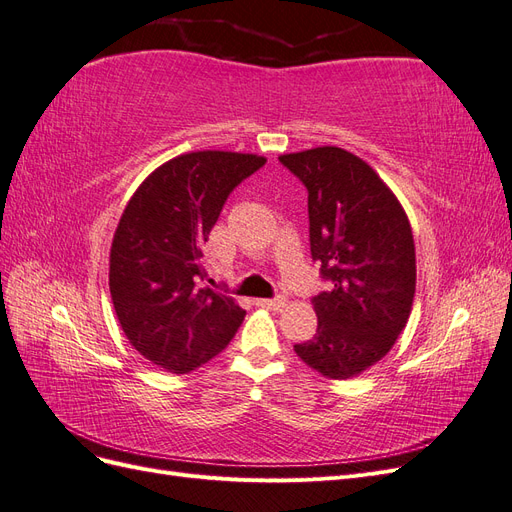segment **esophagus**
I'll list each match as a JSON object with an SVG mask.
<instances>
[{"instance_id":"obj_1","label":"esophagus","mask_w":512,"mask_h":512,"mask_svg":"<svg viewBox=\"0 0 512 512\" xmlns=\"http://www.w3.org/2000/svg\"><path fill=\"white\" fill-rule=\"evenodd\" d=\"M258 307H265V309H273V312H282L286 307V299L284 297H277V299H258L256 301Z\"/></svg>"}]
</instances>
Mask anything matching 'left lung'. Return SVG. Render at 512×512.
<instances>
[{
  "label": "left lung",
  "instance_id": "obj_1",
  "mask_svg": "<svg viewBox=\"0 0 512 512\" xmlns=\"http://www.w3.org/2000/svg\"><path fill=\"white\" fill-rule=\"evenodd\" d=\"M307 188L309 245L331 290L312 299L314 339L294 346L318 374L346 380L376 365L406 329L416 290L408 215L374 168L339 147L284 153Z\"/></svg>",
  "mask_w": 512,
  "mask_h": 512
}]
</instances>
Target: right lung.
Masks as SVG:
<instances>
[{"mask_svg": "<svg viewBox=\"0 0 512 512\" xmlns=\"http://www.w3.org/2000/svg\"><path fill=\"white\" fill-rule=\"evenodd\" d=\"M265 162L254 153H183L153 170L123 209L108 286L123 333L147 361L190 374L241 327L235 299L200 286L203 245L228 194Z\"/></svg>", "mask_w": 512, "mask_h": 512, "instance_id": "obj_1", "label": "right lung"}]
</instances>
